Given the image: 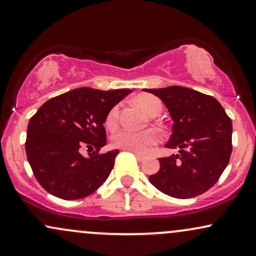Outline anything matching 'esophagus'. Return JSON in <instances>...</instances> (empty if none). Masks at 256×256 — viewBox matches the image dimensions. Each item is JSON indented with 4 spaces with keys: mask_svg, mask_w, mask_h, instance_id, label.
Segmentation results:
<instances>
[{
    "mask_svg": "<svg viewBox=\"0 0 256 256\" xmlns=\"http://www.w3.org/2000/svg\"><path fill=\"white\" fill-rule=\"evenodd\" d=\"M130 152L135 154V156H136V159L138 160V162H144V160L146 159V156H144V154L138 153V152H134V150H130Z\"/></svg>",
    "mask_w": 256,
    "mask_h": 256,
    "instance_id": "obj_1",
    "label": "esophagus"
}]
</instances>
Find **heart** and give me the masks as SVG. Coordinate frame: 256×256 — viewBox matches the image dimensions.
I'll list each match as a JSON object with an SVG mask.
<instances>
[{"mask_svg":"<svg viewBox=\"0 0 256 256\" xmlns=\"http://www.w3.org/2000/svg\"><path fill=\"white\" fill-rule=\"evenodd\" d=\"M138 106L146 112L148 115L154 116L159 115L162 112V102L156 97L150 96H141L138 98ZM118 108L114 106L110 110L108 116H106V127L112 128L115 127L116 121H118ZM112 144L115 147L122 148L126 150H134L138 153H146L150 150V148L154 146L158 142V135L153 130H132L128 128L118 129L112 136Z\"/></svg>","mask_w":256,"mask_h":256,"instance_id":"obj_1","label":"heart"}]
</instances>
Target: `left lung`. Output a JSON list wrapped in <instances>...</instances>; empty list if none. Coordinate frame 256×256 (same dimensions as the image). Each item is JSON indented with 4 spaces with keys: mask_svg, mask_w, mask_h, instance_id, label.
Wrapping results in <instances>:
<instances>
[{
    "mask_svg": "<svg viewBox=\"0 0 256 256\" xmlns=\"http://www.w3.org/2000/svg\"><path fill=\"white\" fill-rule=\"evenodd\" d=\"M162 100L173 121L166 148L178 154L162 158L160 170L150 176L162 194L188 200L216 184L232 154V123L214 97L188 88L144 89Z\"/></svg>",
    "mask_w": 256,
    "mask_h": 256,
    "instance_id": "obj_1",
    "label": "left lung"
}]
</instances>
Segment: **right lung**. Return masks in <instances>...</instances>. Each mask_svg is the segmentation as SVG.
Segmentation results:
<instances>
[{
  "mask_svg": "<svg viewBox=\"0 0 256 256\" xmlns=\"http://www.w3.org/2000/svg\"><path fill=\"white\" fill-rule=\"evenodd\" d=\"M130 92L78 88L38 109L28 123L24 146L36 180L48 194L65 200H80L106 180L118 150L97 153L106 144L103 124L110 110ZM83 146L96 150L83 157Z\"/></svg>",
  "mask_w": 256,
  "mask_h": 256,
  "instance_id": "right-lung-1",
  "label": "right lung"
}]
</instances>
